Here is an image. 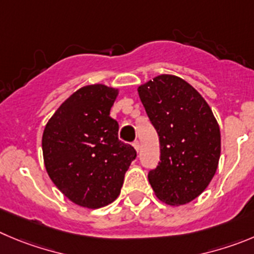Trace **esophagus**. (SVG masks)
I'll list each match as a JSON object with an SVG mask.
<instances>
[{
  "instance_id": "1",
  "label": "esophagus",
  "mask_w": 254,
  "mask_h": 254,
  "mask_svg": "<svg viewBox=\"0 0 254 254\" xmlns=\"http://www.w3.org/2000/svg\"><path fill=\"white\" fill-rule=\"evenodd\" d=\"M132 146H134V149L136 151H139V149H140V143H139L138 140H135L134 143H132Z\"/></svg>"
}]
</instances>
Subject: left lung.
<instances>
[{
    "mask_svg": "<svg viewBox=\"0 0 254 254\" xmlns=\"http://www.w3.org/2000/svg\"><path fill=\"white\" fill-rule=\"evenodd\" d=\"M138 94L160 144L159 165L148 174L159 200L179 207L212 182L220 156V129L202 95L182 77L163 73Z\"/></svg>",
    "mask_w": 254,
    "mask_h": 254,
    "instance_id": "obj_1",
    "label": "left lung"
}]
</instances>
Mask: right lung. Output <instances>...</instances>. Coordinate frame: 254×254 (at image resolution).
I'll list each match as a JSON object with an SVG mask.
<instances>
[{"label":"right lung","mask_w":254,"mask_h":254,"mask_svg":"<svg viewBox=\"0 0 254 254\" xmlns=\"http://www.w3.org/2000/svg\"><path fill=\"white\" fill-rule=\"evenodd\" d=\"M118 87L86 85L70 95L42 134L44 164L52 183L75 204L105 207L120 194L136 151L118 138L110 109Z\"/></svg>","instance_id":"obj_1"}]
</instances>
